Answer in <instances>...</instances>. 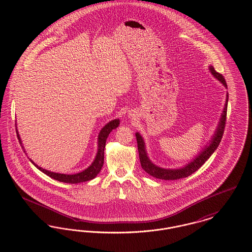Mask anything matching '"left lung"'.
Masks as SVG:
<instances>
[{"label":"left lung","instance_id":"left-lung-1","mask_svg":"<svg viewBox=\"0 0 252 252\" xmlns=\"http://www.w3.org/2000/svg\"><path fill=\"white\" fill-rule=\"evenodd\" d=\"M210 71L219 81H221L223 83L225 87H227L226 80H225L224 76L221 73L216 72L213 66L210 67ZM228 100V95H227V100H226L225 108H224L223 113H222V117L220 119L218 127L216 129V134H215L211 144L209 146H206L203 151L200 153V155L196 157L192 161H191V163L187 164L186 166H184L183 168H180V169H163V168L158 167L155 164H153L151 162V160L148 158L147 154H146L143 138L141 137V135L139 133H136L139 157H140V160H141V165H142V167H143L144 171L147 174H149L150 176L154 177V178L164 180H180V179L189 177L190 175L193 174L195 171H197L199 168L203 165L205 161L210 157L212 156V154L216 151V148L218 147V145L222 140L224 130H225V126H226V120H227Z\"/></svg>","mask_w":252,"mask_h":252}]
</instances>
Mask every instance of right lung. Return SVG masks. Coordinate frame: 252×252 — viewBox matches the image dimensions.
Segmentation results:
<instances>
[{
    "label": "right lung",
    "instance_id": "right-lung-1",
    "mask_svg": "<svg viewBox=\"0 0 252 252\" xmlns=\"http://www.w3.org/2000/svg\"><path fill=\"white\" fill-rule=\"evenodd\" d=\"M119 122L120 121L118 119L115 120L110 121L103 128L102 130L99 133L98 136V152L95 157V159L94 160V162L92 163V165L89 168H87L83 172H80L78 174H74V175H64V174H59V173H54V172H50L45 169H42L41 167H38L36 163L30 159V161L36 166L38 170H40L41 172H43L44 174H46L48 177L54 179V180H58L60 182H64V183H80V182H84V181H88V180H93L94 179L96 176L99 174V172L101 171V169L103 167L104 164V151H105V146H106V141L108 139V136L109 133L112 131V129L116 128L119 126ZM17 132V136L19 139V142L22 145V148L24 150V147L22 144V141L21 138L19 136L18 130L16 129Z\"/></svg>",
    "mask_w": 252,
    "mask_h": 252
}]
</instances>
